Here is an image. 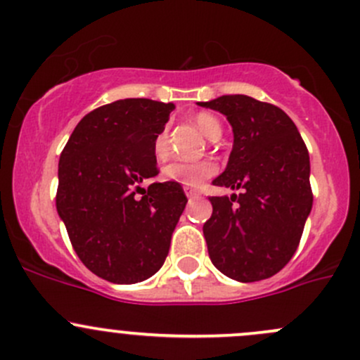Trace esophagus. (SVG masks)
I'll return each mask as SVG.
<instances>
[{
    "mask_svg": "<svg viewBox=\"0 0 360 360\" xmlns=\"http://www.w3.org/2000/svg\"><path fill=\"white\" fill-rule=\"evenodd\" d=\"M184 193H186V196H190V198L200 195V191L196 190V188H190V186H184Z\"/></svg>",
    "mask_w": 360,
    "mask_h": 360,
    "instance_id": "obj_1",
    "label": "esophagus"
}]
</instances>
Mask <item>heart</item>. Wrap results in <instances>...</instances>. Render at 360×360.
Wrapping results in <instances>:
<instances>
[{"label":"heart","instance_id":"1","mask_svg":"<svg viewBox=\"0 0 360 360\" xmlns=\"http://www.w3.org/2000/svg\"><path fill=\"white\" fill-rule=\"evenodd\" d=\"M195 124L203 136L209 139H219L222 134V126L212 113L202 112L195 117ZM153 153L158 160H164L169 153V136L167 131L162 129L155 136ZM217 172V165L214 162H172L164 169V176L169 181L179 183L183 186H200L205 179Z\"/></svg>","mask_w":360,"mask_h":360}]
</instances>
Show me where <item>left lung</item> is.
<instances>
[{
    "label": "left lung",
    "mask_w": 360,
    "mask_h": 360,
    "mask_svg": "<svg viewBox=\"0 0 360 360\" xmlns=\"http://www.w3.org/2000/svg\"><path fill=\"white\" fill-rule=\"evenodd\" d=\"M198 105L221 112L233 127L228 165L212 184L243 190L238 198H209L203 236L212 264L240 283L271 278L293 257L312 210L307 146L293 120L271 103L226 94Z\"/></svg>",
    "instance_id": "left-lung-1"
}]
</instances>
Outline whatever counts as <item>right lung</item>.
Returning <instances> with one entry per match:
<instances>
[{"label":"right lung","instance_id":"1","mask_svg":"<svg viewBox=\"0 0 360 360\" xmlns=\"http://www.w3.org/2000/svg\"><path fill=\"white\" fill-rule=\"evenodd\" d=\"M174 108L146 98L103 105L75 126L60 155L56 210L82 264L110 283L134 285L160 269L186 207L174 181L136 196L158 174L153 141Z\"/></svg>","mask_w":360,"mask_h":360}]
</instances>
